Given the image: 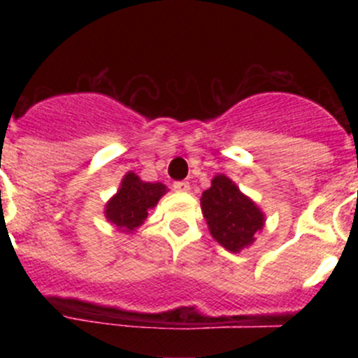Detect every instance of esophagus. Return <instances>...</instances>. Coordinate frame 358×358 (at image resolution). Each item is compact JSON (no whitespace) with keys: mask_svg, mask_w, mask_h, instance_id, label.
I'll list each match as a JSON object with an SVG mask.
<instances>
[{"mask_svg":"<svg viewBox=\"0 0 358 358\" xmlns=\"http://www.w3.org/2000/svg\"><path fill=\"white\" fill-rule=\"evenodd\" d=\"M173 189L178 190V192H187V190H190V183L189 182H175L173 183Z\"/></svg>","mask_w":358,"mask_h":358,"instance_id":"obj_1","label":"esophagus"}]
</instances>
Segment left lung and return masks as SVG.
<instances>
[{
  "instance_id": "1",
  "label": "left lung",
  "mask_w": 358,
  "mask_h": 358,
  "mask_svg": "<svg viewBox=\"0 0 358 358\" xmlns=\"http://www.w3.org/2000/svg\"><path fill=\"white\" fill-rule=\"evenodd\" d=\"M201 208L211 236L237 252L255 241V234L263 229V213L256 208L225 175L213 178L211 189L202 192Z\"/></svg>"
}]
</instances>
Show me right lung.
<instances>
[{
    "label": "right lung",
    "mask_w": 358,
    "mask_h": 358,
    "mask_svg": "<svg viewBox=\"0 0 358 358\" xmlns=\"http://www.w3.org/2000/svg\"><path fill=\"white\" fill-rule=\"evenodd\" d=\"M164 192L162 183L142 182L135 173H128L122 178L119 192L107 204V220L122 232H133L145 222L147 211L157 204Z\"/></svg>",
    "instance_id": "right-lung-1"
}]
</instances>
